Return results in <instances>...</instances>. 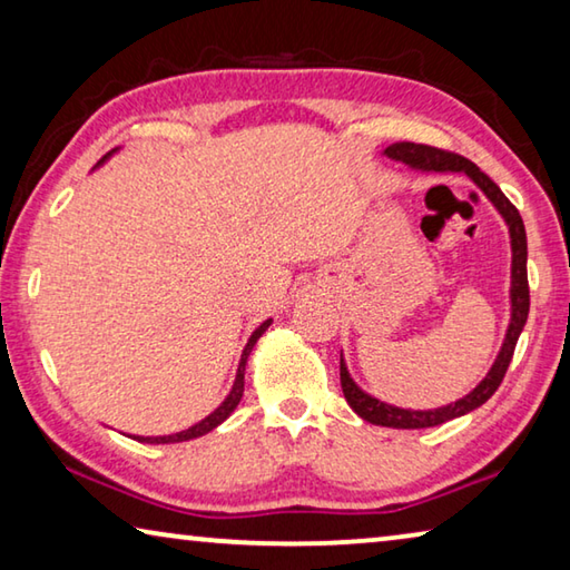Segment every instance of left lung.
I'll return each instance as SVG.
<instances>
[{"label":"left lung","mask_w":570,"mask_h":570,"mask_svg":"<svg viewBox=\"0 0 570 570\" xmlns=\"http://www.w3.org/2000/svg\"><path fill=\"white\" fill-rule=\"evenodd\" d=\"M384 156L392 160L407 163L410 168L428 170V173H465L472 178V183L485 193V196L493 200V206L500 210V216L505 218L510 228V246H513V282H510V304H513V314H510V326L505 334V342L500 346V354L495 364L490 366L488 377L482 380L475 390H472L468 397L458 400L455 404H448V407L440 410H402L392 407L387 402H380L364 394L356 384L352 382L350 372H346L344 360H340V377H342V392L350 407L360 414L362 420L380 424V428H394V430H422V428H435L448 420L462 417L472 410H478L480 404H485L493 397L495 390L503 382L510 360H513L518 336L523 332L528 308H530V288H528V240H525V226L523 218H520L518 208L505 198V193L500 190L493 180H490L485 173H482L475 163L458 156V153L440 150L432 146H422V142H392V146L384 150Z\"/></svg>","instance_id":"8db88e82"}]
</instances>
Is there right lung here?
Listing matches in <instances>:
<instances>
[{
  "label": "right lung",
  "mask_w": 570,
  "mask_h": 570,
  "mask_svg": "<svg viewBox=\"0 0 570 570\" xmlns=\"http://www.w3.org/2000/svg\"><path fill=\"white\" fill-rule=\"evenodd\" d=\"M115 150H110L108 156H102V160L105 158H110ZM100 160V163H102ZM268 324H272V320H266L262 326H258V330L250 334V340H248V344H246V350H244V354H240V362H238V372H236V382H234V390H230V394L228 397L224 400V404H220L218 410H214L208 414L206 420H200L198 424H193V428H188V430H183V432H176V435H163V438H135L138 442H150V445H168V442H186V440H193V438H200V435H206V432H210L214 428H218L220 422H224L230 412H234L236 407H238V402H240V397H244V372H246V362H248V354H250V350H254V344H256V340L258 336H262L266 330H268Z\"/></svg>",
  "instance_id": "add662e5"
}]
</instances>
